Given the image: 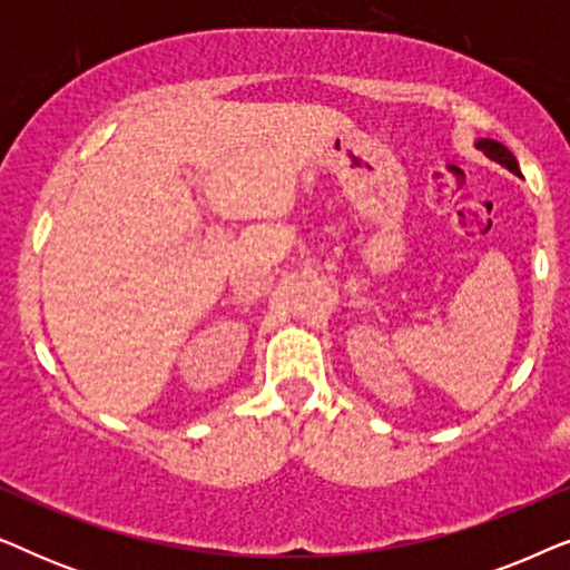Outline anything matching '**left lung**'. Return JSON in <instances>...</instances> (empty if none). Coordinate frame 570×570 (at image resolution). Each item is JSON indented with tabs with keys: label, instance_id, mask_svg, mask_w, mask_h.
I'll return each mask as SVG.
<instances>
[{
	"label": "left lung",
	"instance_id": "left-lung-1",
	"mask_svg": "<svg viewBox=\"0 0 570 570\" xmlns=\"http://www.w3.org/2000/svg\"><path fill=\"white\" fill-rule=\"evenodd\" d=\"M478 147H480L482 153L488 155L490 160L501 163V166H505V168L511 170V174H519V163H517V158H513V155H511L509 147H503L501 142H495V139H480Z\"/></svg>",
	"mask_w": 570,
	"mask_h": 570
}]
</instances>
